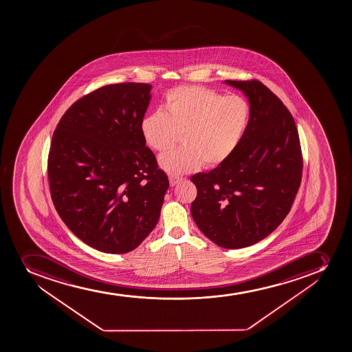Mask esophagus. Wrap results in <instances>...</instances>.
<instances>
[{"label": "esophagus", "instance_id": "obj_1", "mask_svg": "<svg viewBox=\"0 0 352 352\" xmlns=\"http://www.w3.org/2000/svg\"><path fill=\"white\" fill-rule=\"evenodd\" d=\"M170 185L172 187H174L175 185H178L179 182H182V178H179V177H173V175H170Z\"/></svg>", "mask_w": 352, "mask_h": 352}]
</instances>
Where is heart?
Listing matches in <instances>:
<instances>
[{
    "instance_id": "1",
    "label": "heart",
    "mask_w": 352,
    "mask_h": 352,
    "mask_svg": "<svg viewBox=\"0 0 352 352\" xmlns=\"http://www.w3.org/2000/svg\"><path fill=\"white\" fill-rule=\"evenodd\" d=\"M250 116L248 102L237 95H223L199 86L167 93L164 112L141 122L146 144L157 151L173 146L182 134V148L160 157V165L172 175L189 173L201 165L219 166L236 149Z\"/></svg>"
}]
</instances>
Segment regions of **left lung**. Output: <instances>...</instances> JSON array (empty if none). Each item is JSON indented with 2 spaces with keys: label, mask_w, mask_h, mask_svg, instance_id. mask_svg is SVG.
Returning <instances> with one entry per match:
<instances>
[{
  "label": "left lung",
  "mask_w": 352,
  "mask_h": 352,
  "mask_svg": "<svg viewBox=\"0 0 352 352\" xmlns=\"http://www.w3.org/2000/svg\"><path fill=\"white\" fill-rule=\"evenodd\" d=\"M250 104L247 129L230 158L196 173L192 219L217 245L241 249L257 243L283 221L302 180L303 157L292 113L258 80H226Z\"/></svg>",
  "instance_id": "left-lung-1"
}]
</instances>
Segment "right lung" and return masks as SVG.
Here are the masks:
<instances>
[{
    "label": "right lung",
    "instance_id": "obj_1",
    "mask_svg": "<svg viewBox=\"0 0 352 352\" xmlns=\"http://www.w3.org/2000/svg\"><path fill=\"white\" fill-rule=\"evenodd\" d=\"M151 85H107L60 118L48 155L55 209L72 233L107 254L139 247L160 219L168 179L141 122Z\"/></svg>",
    "mask_w": 352,
    "mask_h": 352
}]
</instances>
